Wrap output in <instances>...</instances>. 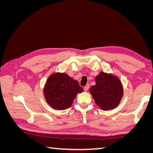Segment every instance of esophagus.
Instances as JSON below:
<instances>
[{"mask_svg": "<svg viewBox=\"0 0 153 153\" xmlns=\"http://www.w3.org/2000/svg\"><path fill=\"white\" fill-rule=\"evenodd\" d=\"M89 84H87V85L84 87V90H85V91H87L88 89H89Z\"/></svg>", "mask_w": 153, "mask_h": 153, "instance_id": "obj_1", "label": "esophagus"}]
</instances>
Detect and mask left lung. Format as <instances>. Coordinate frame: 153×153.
<instances>
[{"label": "left lung", "mask_w": 153, "mask_h": 153, "mask_svg": "<svg viewBox=\"0 0 153 153\" xmlns=\"http://www.w3.org/2000/svg\"><path fill=\"white\" fill-rule=\"evenodd\" d=\"M89 91L97 105L105 110L117 106L123 93L118 78L103 72L96 77V85H92Z\"/></svg>", "instance_id": "obj_1"}]
</instances>
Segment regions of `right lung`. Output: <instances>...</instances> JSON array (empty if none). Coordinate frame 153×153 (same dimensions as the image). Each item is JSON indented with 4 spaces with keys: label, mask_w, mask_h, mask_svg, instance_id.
Listing matches in <instances>:
<instances>
[{
    "label": "right lung",
    "mask_w": 153,
    "mask_h": 153,
    "mask_svg": "<svg viewBox=\"0 0 153 153\" xmlns=\"http://www.w3.org/2000/svg\"><path fill=\"white\" fill-rule=\"evenodd\" d=\"M84 89L76 80L66 74L56 73L47 80L44 94L47 103L55 109L65 110L73 104L78 92Z\"/></svg>",
    "instance_id": "right-lung-1"
}]
</instances>
